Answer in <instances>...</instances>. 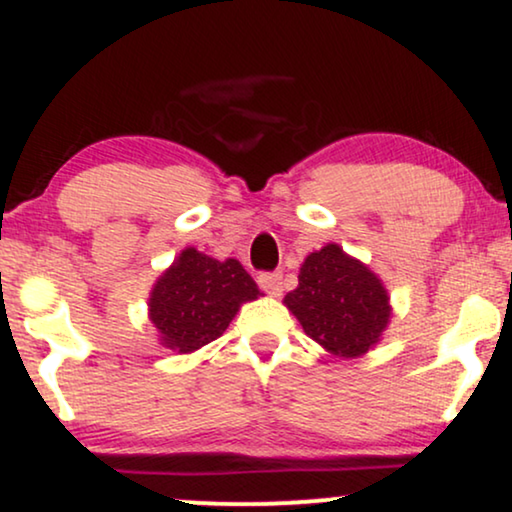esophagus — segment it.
<instances>
[{
	"mask_svg": "<svg viewBox=\"0 0 512 512\" xmlns=\"http://www.w3.org/2000/svg\"><path fill=\"white\" fill-rule=\"evenodd\" d=\"M258 284H261V289L265 293H270L272 298H279L284 291L282 272H263V275H258Z\"/></svg>",
	"mask_w": 512,
	"mask_h": 512,
	"instance_id": "esophagus-1",
	"label": "esophagus"
}]
</instances>
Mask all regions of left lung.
I'll return each mask as SVG.
<instances>
[{"label":"left lung","instance_id":"8db88e82","mask_svg":"<svg viewBox=\"0 0 512 512\" xmlns=\"http://www.w3.org/2000/svg\"><path fill=\"white\" fill-rule=\"evenodd\" d=\"M284 305L317 345L340 359H359L380 345L394 314L382 279L335 242L305 258L298 289L286 293Z\"/></svg>","mask_w":512,"mask_h":512}]
</instances>
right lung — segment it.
<instances>
[{"mask_svg": "<svg viewBox=\"0 0 512 512\" xmlns=\"http://www.w3.org/2000/svg\"><path fill=\"white\" fill-rule=\"evenodd\" d=\"M263 293L237 258H212L181 249L149 293V321L158 342L177 354H193L221 338L244 303Z\"/></svg>", "mask_w": 512, "mask_h": 512, "instance_id": "right-lung-1", "label": "right lung"}]
</instances>
